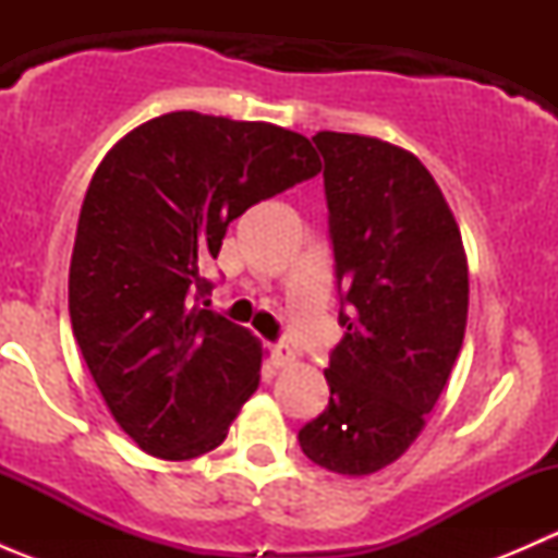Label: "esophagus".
Here are the masks:
<instances>
[{
    "mask_svg": "<svg viewBox=\"0 0 558 558\" xmlns=\"http://www.w3.org/2000/svg\"><path fill=\"white\" fill-rule=\"evenodd\" d=\"M269 359H272L275 367H286V364L294 362V353L283 342H275V345H269Z\"/></svg>",
    "mask_w": 558,
    "mask_h": 558,
    "instance_id": "esophagus-1",
    "label": "esophagus"
}]
</instances>
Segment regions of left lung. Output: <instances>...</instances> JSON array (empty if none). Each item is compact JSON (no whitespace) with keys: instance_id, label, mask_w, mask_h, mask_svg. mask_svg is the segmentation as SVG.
<instances>
[{"instance_id":"8db88e82","label":"left lung","mask_w":558,"mask_h":558,"mask_svg":"<svg viewBox=\"0 0 558 558\" xmlns=\"http://www.w3.org/2000/svg\"><path fill=\"white\" fill-rule=\"evenodd\" d=\"M340 294L329 404L300 429L302 453L340 475L397 461L424 429L464 342L470 278L453 213L408 150L318 132Z\"/></svg>"}]
</instances>
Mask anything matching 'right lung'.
I'll use <instances>...</instances> for the list:
<instances>
[{
    "label": "right lung",
    "mask_w": 558,
    "mask_h": 558,
    "mask_svg": "<svg viewBox=\"0 0 558 558\" xmlns=\"http://www.w3.org/2000/svg\"><path fill=\"white\" fill-rule=\"evenodd\" d=\"M318 172L302 134L194 110L143 123L97 167L72 247V331L145 453L183 461L227 440L258 386L262 348L191 305L213 291L202 267L247 207Z\"/></svg>",
    "instance_id": "right-lung-1"
}]
</instances>
